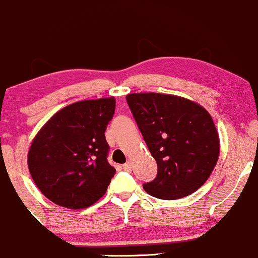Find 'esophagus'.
Segmentation results:
<instances>
[{"label": "esophagus", "mask_w": 258, "mask_h": 258, "mask_svg": "<svg viewBox=\"0 0 258 258\" xmlns=\"http://www.w3.org/2000/svg\"><path fill=\"white\" fill-rule=\"evenodd\" d=\"M122 168H123V170H125V171H127V172H131V171H132V165H131V162H130V161L126 162V164L122 166Z\"/></svg>", "instance_id": "1"}]
</instances>
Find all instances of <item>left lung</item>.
I'll return each mask as SVG.
<instances>
[{
    "label": "left lung",
    "mask_w": 258,
    "mask_h": 258,
    "mask_svg": "<svg viewBox=\"0 0 258 258\" xmlns=\"http://www.w3.org/2000/svg\"><path fill=\"white\" fill-rule=\"evenodd\" d=\"M139 131L158 164L148 194L176 200L197 191L217 164L220 137L211 115L198 103L161 93L127 94Z\"/></svg>",
    "instance_id": "1"
}]
</instances>
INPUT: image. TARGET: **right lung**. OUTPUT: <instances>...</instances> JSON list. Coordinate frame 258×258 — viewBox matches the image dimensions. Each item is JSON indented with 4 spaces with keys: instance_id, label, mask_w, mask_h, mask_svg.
I'll return each instance as SVG.
<instances>
[{
    "instance_id": "obj_1",
    "label": "right lung",
    "mask_w": 258,
    "mask_h": 258,
    "mask_svg": "<svg viewBox=\"0 0 258 258\" xmlns=\"http://www.w3.org/2000/svg\"><path fill=\"white\" fill-rule=\"evenodd\" d=\"M114 111V97L73 103L55 112L35 136L28 166L47 199L80 210L105 194L116 172L106 159L104 135Z\"/></svg>"
}]
</instances>
